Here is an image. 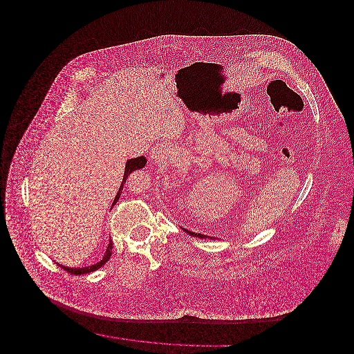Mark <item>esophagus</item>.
<instances>
[{
    "label": "esophagus",
    "mask_w": 354,
    "mask_h": 354,
    "mask_svg": "<svg viewBox=\"0 0 354 354\" xmlns=\"http://www.w3.org/2000/svg\"><path fill=\"white\" fill-rule=\"evenodd\" d=\"M166 152H167V149H166L165 143H156L151 149V158L153 160L160 162L162 159H165Z\"/></svg>",
    "instance_id": "esophagus-1"
}]
</instances>
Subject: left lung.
Listing matches in <instances>:
<instances>
[{"instance_id":"left-lung-1","label":"left lung","mask_w":354,"mask_h":354,"mask_svg":"<svg viewBox=\"0 0 354 354\" xmlns=\"http://www.w3.org/2000/svg\"><path fill=\"white\" fill-rule=\"evenodd\" d=\"M183 231H185V232H187L188 235L194 236V237H199V239H205V237H207V236L202 235V234H195V232H191V231H188V230H185V228H183ZM208 237H209V239H212L211 236H208Z\"/></svg>"}]
</instances>
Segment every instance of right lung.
Segmentation results:
<instances>
[{
    "label": "right lung",
    "mask_w": 354,
    "mask_h": 354,
    "mask_svg": "<svg viewBox=\"0 0 354 354\" xmlns=\"http://www.w3.org/2000/svg\"><path fill=\"white\" fill-rule=\"evenodd\" d=\"M146 163H147V159H146L145 156L129 159V160L126 162L123 180H122V185H120V188H119L118 194H117V196H115V199H114V202H113V205L118 202V199L120 198V194H122L123 183L126 182L127 176H129L133 171H135V169H143V167L146 166ZM111 252H113V243H111V240H110V241H109V245H107V250H106V252H104V256L102 257L101 261H98L97 264H93V266H88V267H84V268H70V267H65V266L58 264V263H57V264H58L62 270H68V273H71V274H84V273H90V272H94V270L101 268L103 264H106V263L109 261V259H110V256H111Z\"/></svg>",
    "instance_id": "right-lung-1"
}]
</instances>
